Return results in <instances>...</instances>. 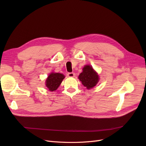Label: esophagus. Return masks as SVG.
Instances as JSON below:
<instances>
[{
	"label": "esophagus",
	"instance_id": "esophagus-1",
	"mask_svg": "<svg viewBox=\"0 0 146 146\" xmlns=\"http://www.w3.org/2000/svg\"><path fill=\"white\" fill-rule=\"evenodd\" d=\"M67 76L69 77H74L75 76H76V74H75V73H74V72H69V73H68Z\"/></svg>",
	"mask_w": 146,
	"mask_h": 146
}]
</instances>
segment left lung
Listing matches in <instances>:
<instances>
[{"mask_svg":"<svg viewBox=\"0 0 146 146\" xmlns=\"http://www.w3.org/2000/svg\"><path fill=\"white\" fill-rule=\"evenodd\" d=\"M78 79L88 90L94 88L99 81V75L90 65H85L83 71L79 75Z\"/></svg>","mask_w":146,"mask_h":146,"instance_id":"left-lung-1","label":"left lung"}]
</instances>
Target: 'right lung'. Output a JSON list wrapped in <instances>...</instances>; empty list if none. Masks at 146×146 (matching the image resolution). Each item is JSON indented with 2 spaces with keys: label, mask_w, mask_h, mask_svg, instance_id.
Wrapping results in <instances>:
<instances>
[{
  "label": "right lung",
  "mask_w": 146,
  "mask_h": 146,
  "mask_svg": "<svg viewBox=\"0 0 146 146\" xmlns=\"http://www.w3.org/2000/svg\"><path fill=\"white\" fill-rule=\"evenodd\" d=\"M65 76L61 73L51 72L46 80V86L50 91H54L59 87Z\"/></svg>",
  "instance_id": "1"
}]
</instances>
